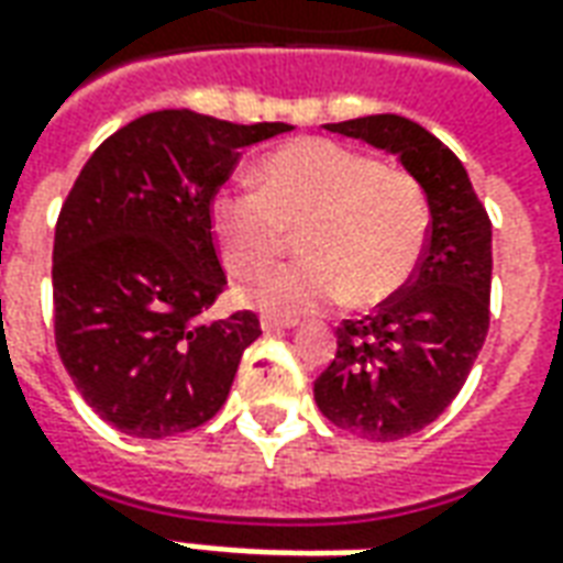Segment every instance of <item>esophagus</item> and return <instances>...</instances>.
<instances>
[{
	"label": "esophagus",
	"instance_id": "esophagus-1",
	"mask_svg": "<svg viewBox=\"0 0 563 563\" xmlns=\"http://www.w3.org/2000/svg\"><path fill=\"white\" fill-rule=\"evenodd\" d=\"M289 329H295V322H283V319H262V331H265V334H277V331H289Z\"/></svg>",
	"mask_w": 563,
	"mask_h": 563
}]
</instances>
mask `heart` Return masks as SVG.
Segmentation results:
<instances>
[{"mask_svg": "<svg viewBox=\"0 0 563 563\" xmlns=\"http://www.w3.org/2000/svg\"><path fill=\"white\" fill-rule=\"evenodd\" d=\"M256 189H220L210 234L234 277H256L286 250L295 258L244 289L265 317L298 319L338 301L374 307L413 277L428 241V198L413 174L329 139L271 150L253 172Z\"/></svg>", "mask_w": 563, "mask_h": 563, "instance_id": "1", "label": "heart"}]
</instances>
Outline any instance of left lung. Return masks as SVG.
Segmentation results:
<instances>
[{
	"mask_svg": "<svg viewBox=\"0 0 563 563\" xmlns=\"http://www.w3.org/2000/svg\"><path fill=\"white\" fill-rule=\"evenodd\" d=\"M401 162L428 198L431 232L407 289L374 317L346 319L338 355L313 383L322 416L350 434L389 443L431 424L459 395L488 334L492 222L461 159L398 114L325 123Z\"/></svg>",
	"mask_w": 563,
	"mask_h": 563,
	"instance_id": "left-lung-1",
	"label": "left lung"
}]
</instances>
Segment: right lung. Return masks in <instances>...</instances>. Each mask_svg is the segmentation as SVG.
<instances>
[{"label":"right lung","mask_w":563,"mask_h":563,"mask_svg":"<svg viewBox=\"0 0 563 563\" xmlns=\"http://www.w3.org/2000/svg\"><path fill=\"white\" fill-rule=\"evenodd\" d=\"M286 123L153 111L99 144L54 234L56 350L104 422L141 440L217 416L256 313L208 322L225 286L208 210L241 150Z\"/></svg>","instance_id":"add662e5"}]
</instances>
